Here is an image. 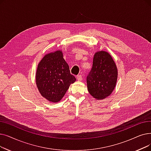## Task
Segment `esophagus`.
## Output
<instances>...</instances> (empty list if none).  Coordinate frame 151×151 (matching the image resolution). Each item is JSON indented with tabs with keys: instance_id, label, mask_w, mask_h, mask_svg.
Wrapping results in <instances>:
<instances>
[{
	"instance_id": "obj_1",
	"label": "esophagus",
	"mask_w": 151,
	"mask_h": 151,
	"mask_svg": "<svg viewBox=\"0 0 151 151\" xmlns=\"http://www.w3.org/2000/svg\"><path fill=\"white\" fill-rule=\"evenodd\" d=\"M76 79H77L78 81H82V80H83V77H82L81 75H78L77 77H76Z\"/></svg>"
}]
</instances>
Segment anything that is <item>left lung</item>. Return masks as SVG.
<instances>
[{"label": "left lung", "instance_id": "left-lung-1", "mask_svg": "<svg viewBox=\"0 0 151 151\" xmlns=\"http://www.w3.org/2000/svg\"><path fill=\"white\" fill-rule=\"evenodd\" d=\"M117 78V67L111 55L104 50L96 52L86 78L89 94L97 100L105 99L114 90Z\"/></svg>", "mask_w": 151, "mask_h": 151}]
</instances>
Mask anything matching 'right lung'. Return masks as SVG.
<instances>
[{"label": "right lung", "mask_w": 151, "mask_h": 151, "mask_svg": "<svg viewBox=\"0 0 151 151\" xmlns=\"http://www.w3.org/2000/svg\"><path fill=\"white\" fill-rule=\"evenodd\" d=\"M60 50L45 55L39 62L36 73L37 88L41 96L51 102H58L70 84L76 81Z\"/></svg>", "instance_id": "add662e5"}]
</instances>
